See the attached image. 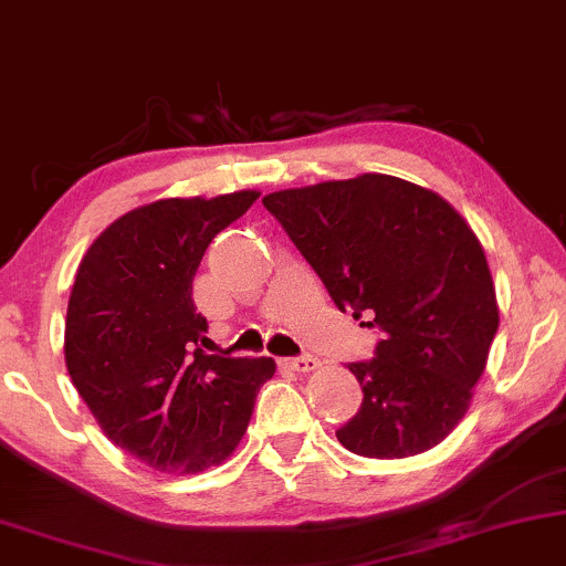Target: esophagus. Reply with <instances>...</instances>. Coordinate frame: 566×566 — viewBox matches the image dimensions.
Listing matches in <instances>:
<instances>
[{
	"instance_id": "esophagus-1",
	"label": "esophagus",
	"mask_w": 566,
	"mask_h": 566,
	"mask_svg": "<svg viewBox=\"0 0 566 566\" xmlns=\"http://www.w3.org/2000/svg\"><path fill=\"white\" fill-rule=\"evenodd\" d=\"M284 364H287L292 371L308 374V371H316L318 366H322V360H318L316 356H297V358H287Z\"/></svg>"
}]
</instances>
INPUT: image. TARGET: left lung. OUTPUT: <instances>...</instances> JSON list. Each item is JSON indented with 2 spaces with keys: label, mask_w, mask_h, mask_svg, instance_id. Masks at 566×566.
Masks as SVG:
<instances>
[{
  "label": "left lung",
  "mask_w": 566,
  "mask_h": 566,
  "mask_svg": "<svg viewBox=\"0 0 566 566\" xmlns=\"http://www.w3.org/2000/svg\"><path fill=\"white\" fill-rule=\"evenodd\" d=\"M339 311L382 339L348 369L364 403L337 430L369 459H408L453 432L499 332L485 250L451 202L387 174L263 197Z\"/></svg>",
  "instance_id": "1"
}]
</instances>
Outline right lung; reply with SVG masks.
Masks as SVG:
<instances>
[{
    "label": "right lung",
    "mask_w": 566,
    "mask_h": 566,
    "mask_svg": "<svg viewBox=\"0 0 566 566\" xmlns=\"http://www.w3.org/2000/svg\"><path fill=\"white\" fill-rule=\"evenodd\" d=\"M255 189L168 197L113 221L76 271L65 366L102 432L142 464L197 474L240 446L274 358L200 348L208 322L192 279L218 231L248 213Z\"/></svg>",
    "instance_id": "add662e5"
}]
</instances>
